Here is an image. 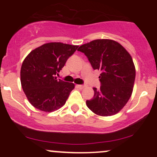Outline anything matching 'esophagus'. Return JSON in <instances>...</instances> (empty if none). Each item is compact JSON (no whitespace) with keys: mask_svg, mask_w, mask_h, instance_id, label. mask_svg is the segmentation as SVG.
Here are the masks:
<instances>
[{"mask_svg":"<svg viewBox=\"0 0 157 157\" xmlns=\"http://www.w3.org/2000/svg\"><path fill=\"white\" fill-rule=\"evenodd\" d=\"M77 87L78 88V89H84V87L85 86H83V85H77Z\"/></svg>","mask_w":157,"mask_h":157,"instance_id":"obj_1","label":"esophagus"}]
</instances>
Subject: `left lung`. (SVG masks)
<instances>
[{
  "label": "left lung",
  "mask_w": 157,
  "mask_h": 157,
  "mask_svg": "<svg viewBox=\"0 0 157 157\" xmlns=\"http://www.w3.org/2000/svg\"><path fill=\"white\" fill-rule=\"evenodd\" d=\"M77 51L85 54L94 69L101 71L99 89L86 101L88 108L99 116L116 114L132 94L136 70L132 57L121 44L109 39H98L83 44Z\"/></svg>",
  "instance_id": "1"
}]
</instances>
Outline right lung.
<instances>
[{
  "instance_id": "obj_1",
  "label": "right lung",
  "mask_w": 157,
  "mask_h": 157,
  "mask_svg": "<svg viewBox=\"0 0 157 157\" xmlns=\"http://www.w3.org/2000/svg\"><path fill=\"white\" fill-rule=\"evenodd\" d=\"M77 48L63 43H48L32 50L24 59L21 69V86L36 109L52 112L65 105L75 84L57 80L55 75Z\"/></svg>"
}]
</instances>
